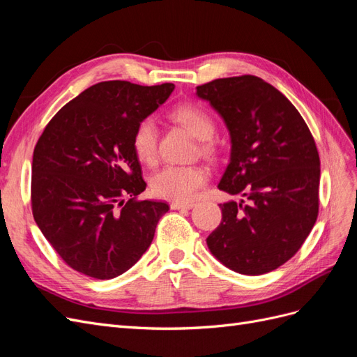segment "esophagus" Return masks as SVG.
Returning <instances> with one entry per match:
<instances>
[{
	"label": "esophagus",
	"instance_id": "esophagus-1",
	"mask_svg": "<svg viewBox=\"0 0 357 357\" xmlns=\"http://www.w3.org/2000/svg\"><path fill=\"white\" fill-rule=\"evenodd\" d=\"M193 207H195V204H193V202H172L171 204L172 210H183V208L189 210V208H193Z\"/></svg>",
	"mask_w": 357,
	"mask_h": 357
}]
</instances>
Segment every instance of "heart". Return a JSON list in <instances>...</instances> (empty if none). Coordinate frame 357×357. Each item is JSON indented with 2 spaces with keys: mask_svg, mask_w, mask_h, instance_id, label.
I'll list each match as a JSON object with an SVG mask.
<instances>
[{
  "mask_svg": "<svg viewBox=\"0 0 357 357\" xmlns=\"http://www.w3.org/2000/svg\"><path fill=\"white\" fill-rule=\"evenodd\" d=\"M171 117L199 139V152L213 155L214 144L211 138L215 132L213 117L202 107L183 104L171 112ZM132 147L137 158L147 165H153L158 159V126L152 117L139 121L132 134ZM208 169L201 165H168L153 176L150 188L156 197L188 202L195 198L198 190L208 181Z\"/></svg>",
  "mask_w": 357,
  "mask_h": 357,
  "instance_id": "b5f03b06",
  "label": "heart"
}]
</instances>
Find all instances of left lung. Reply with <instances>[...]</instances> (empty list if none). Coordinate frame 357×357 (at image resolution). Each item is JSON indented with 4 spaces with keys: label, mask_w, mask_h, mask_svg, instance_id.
<instances>
[{
    "label": "left lung",
    "mask_w": 357,
    "mask_h": 357,
    "mask_svg": "<svg viewBox=\"0 0 357 357\" xmlns=\"http://www.w3.org/2000/svg\"><path fill=\"white\" fill-rule=\"evenodd\" d=\"M229 129L231 160L219 189L240 201L220 204L222 222L207 238L235 273L261 275L286 264L319 214L320 158L304 119L286 96L256 75L197 86Z\"/></svg>",
    "instance_id": "obj_1"
}]
</instances>
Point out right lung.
Listing matches in <instances>:
<instances>
[{"label":"right lung","instance_id":"add662e5","mask_svg":"<svg viewBox=\"0 0 357 357\" xmlns=\"http://www.w3.org/2000/svg\"><path fill=\"white\" fill-rule=\"evenodd\" d=\"M172 91V83H96L63 105L38 138L32 156V214L75 271L114 278L152 244L169 207L138 199L146 181L132 134Z\"/></svg>","mask_w":357,"mask_h":357}]
</instances>
